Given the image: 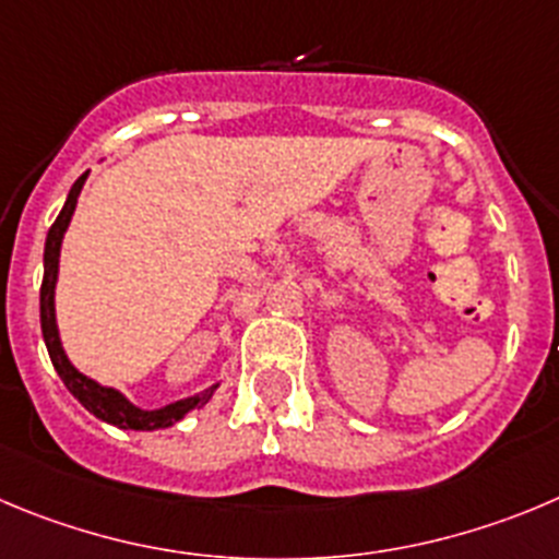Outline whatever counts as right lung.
I'll use <instances>...</instances> for the list:
<instances>
[{"instance_id":"1","label":"right lung","mask_w":559,"mask_h":559,"mask_svg":"<svg viewBox=\"0 0 559 559\" xmlns=\"http://www.w3.org/2000/svg\"><path fill=\"white\" fill-rule=\"evenodd\" d=\"M91 174V170H87ZM87 174H82L74 181L71 192H68L66 203H62L60 215H57L55 226L46 234V248H44V284H40V331H44L46 350H49L51 364H55L57 374L66 383V389L91 411L96 419L107 421L112 427H121V430H162V427H170L176 421L185 419L190 411L203 408V405L212 400V394L217 391L221 380L212 383L209 389H203L201 394H192V397L176 400V403L162 405V408H140L134 405L127 394H121L112 385H102L98 380L87 378L80 369L71 364V358L66 356V347L60 342V328H57V309H55V289H57V275H60V250H62V237H66L68 226H71V217L76 212V201H80V192L85 187Z\"/></svg>"}]
</instances>
